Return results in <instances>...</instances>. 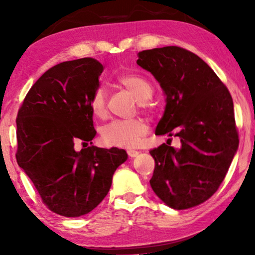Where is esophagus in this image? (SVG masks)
I'll use <instances>...</instances> for the list:
<instances>
[{"label": "esophagus", "mask_w": 255, "mask_h": 255, "mask_svg": "<svg viewBox=\"0 0 255 255\" xmlns=\"http://www.w3.org/2000/svg\"><path fill=\"white\" fill-rule=\"evenodd\" d=\"M127 154H128L129 157H136L139 153H138L137 150H135V149H128L127 150Z\"/></svg>", "instance_id": "34e87169"}]
</instances>
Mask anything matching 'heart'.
<instances>
[{"instance_id":"heart-1","label":"heart","mask_w":255,"mask_h":255,"mask_svg":"<svg viewBox=\"0 0 255 255\" xmlns=\"http://www.w3.org/2000/svg\"><path fill=\"white\" fill-rule=\"evenodd\" d=\"M119 86L126 89L138 101L143 111L152 109L147 100L152 98L154 86L145 76L136 73H122L116 76ZM90 110L96 117L101 118L106 115L107 94L103 88H98L90 99ZM148 132V125L144 119L114 120L101 128V138L107 145L117 147H135L141 138Z\"/></svg>"}]
</instances>
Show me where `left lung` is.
<instances>
[{
  "label": "left lung",
  "mask_w": 255,
  "mask_h": 255,
  "mask_svg": "<svg viewBox=\"0 0 255 255\" xmlns=\"http://www.w3.org/2000/svg\"><path fill=\"white\" fill-rule=\"evenodd\" d=\"M137 64L166 96L155 133L181 141L179 149L162 144L149 150L155 161L150 187L171 208H192L217 191L239 147L232 96L208 64L181 47L139 51Z\"/></svg>",
  "instance_id": "1"
}]
</instances>
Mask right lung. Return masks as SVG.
<instances>
[{"instance_id":"right-lung-1","label":"right lung","mask_w":255,"mask_h":255,"mask_svg":"<svg viewBox=\"0 0 255 255\" xmlns=\"http://www.w3.org/2000/svg\"><path fill=\"white\" fill-rule=\"evenodd\" d=\"M105 70L85 57L49 68L25 96L16 117V162L44 205L64 217L93 210L109 192L112 175L127 159L125 149L88 146L96 136L90 99Z\"/></svg>"}]
</instances>
